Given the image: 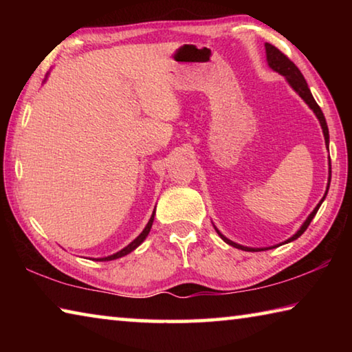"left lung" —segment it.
Masks as SVG:
<instances>
[{
	"instance_id": "1",
	"label": "left lung",
	"mask_w": 352,
	"mask_h": 352,
	"mask_svg": "<svg viewBox=\"0 0 352 352\" xmlns=\"http://www.w3.org/2000/svg\"><path fill=\"white\" fill-rule=\"evenodd\" d=\"M265 56H267V63H269V67H270L273 71H275V73L284 76L285 80H287V83L292 87V90H294V91L298 94V96H300L302 100H305V102L309 105V109H311V110L315 113V116H317V119L320 121L321 130H323L326 146H329V130H327V124H326L324 115H323V111H321V109L318 107V104L315 102V99H314V96H312L311 90H309L307 82H306L305 77H302L301 71L298 69L296 65H295L294 62H292V60H289V58L285 57V56L283 54V52L278 50V47H275V46L270 45V43H265ZM329 166H331V162H329ZM329 184H331V168H329V178H327V186H326V192H324V195H323V199H321L320 204L314 208V211H312L311 214H309L307 219L305 220V223H302V225L300 226V230H298L294 236L289 237V239L284 241L283 243H289V242H292V241L298 239V237H300V236L307 230L309 223L312 222V219L315 217V214H317L318 208L321 206V204H323L324 199H326L327 190H329ZM214 230L217 231V234H219L220 237H222V239H223L226 243H228V245L234 247V248H239V250H243V252H264V250H270V248H276V247H278V245L264 247V248L243 247V245H241V243H236V242H233V241H230L228 237H225V236L217 230V226H214ZM283 243H279V245H283Z\"/></svg>"
}]
</instances>
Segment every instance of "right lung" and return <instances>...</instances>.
Listing matches in <instances>:
<instances>
[{
    "label": "right lung",
    "instance_id": "obj_1",
    "mask_svg": "<svg viewBox=\"0 0 352 352\" xmlns=\"http://www.w3.org/2000/svg\"><path fill=\"white\" fill-rule=\"evenodd\" d=\"M153 219H155V210H153V212H152V216H151V219H148V222H147V225L144 226V230L141 231V234L136 237V239H133L132 242L129 243L127 247H124L122 250H119V252H116V253H113V254H110V256H105V258H98L96 261H113V259H118V258H122V256H126V254H129V253H132L135 248H138L142 242L146 241V237H147V234L151 233V228H152V223H153Z\"/></svg>",
    "mask_w": 352,
    "mask_h": 352
}]
</instances>
